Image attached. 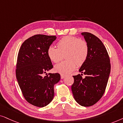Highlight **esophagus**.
<instances>
[{"label": "esophagus", "instance_id": "obj_1", "mask_svg": "<svg viewBox=\"0 0 123 123\" xmlns=\"http://www.w3.org/2000/svg\"><path fill=\"white\" fill-rule=\"evenodd\" d=\"M65 77H66V75H63V74L61 75V79H64Z\"/></svg>", "mask_w": 123, "mask_h": 123}]
</instances>
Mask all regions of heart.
Wrapping results in <instances>:
<instances>
[{"mask_svg": "<svg viewBox=\"0 0 123 123\" xmlns=\"http://www.w3.org/2000/svg\"><path fill=\"white\" fill-rule=\"evenodd\" d=\"M57 48L50 45L47 54L50 60L56 63L63 58L66 59L55 65V70L62 74H68L73 71L77 66H80L87 58L89 48L86 41L76 37L67 36L60 39Z\"/></svg>", "mask_w": 123, "mask_h": 123, "instance_id": "1", "label": "heart"}]
</instances>
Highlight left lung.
I'll use <instances>...</instances> for the list:
<instances>
[{
    "mask_svg": "<svg viewBox=\"0 0 123 123\" xmlns=\"http://www.w3.org/2000/svg\"><path fill=\"white\" fill-rule=\"evenodd\" d=\"M81 34L87 43L89 52L79 71L86 76L83 78L82 74L73 76L74 82L71 90L77 103L88 107L102 97L110 74L111 65L107 50L100 39L89 32Z\"/></svg>",
    "mask_w": 123,
    "mask_h": 123,
    "instance_id": "left-lung-1",
    "label": "left lung"
}]
</instances>
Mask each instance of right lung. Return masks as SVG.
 I'll list each match as a JSON object with an SVG mask.
<instances>
[{"instance_id":"obj_1","label":"right lung","mask_w":123,"mask_h":123,"mask_svg":"<svg viewBox=\"0 0 123 123\" xmlns=\"http://www.w3.org/2000/svg\"><path fill=\"white\" fill-rule=\"evenodd\" d=\"M56 37L40 34L32 36L23 43L18 54L16 71L18 83L26 100L37 107H44L51 102L54 86L60 80L58 73L43 76L53 68L47 50Z\"/></svg>"}]
</instances>
